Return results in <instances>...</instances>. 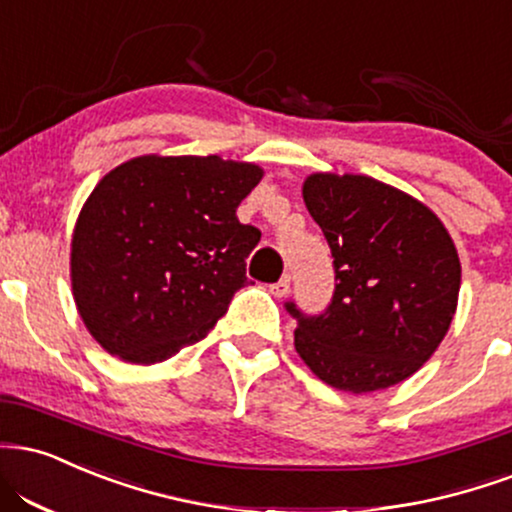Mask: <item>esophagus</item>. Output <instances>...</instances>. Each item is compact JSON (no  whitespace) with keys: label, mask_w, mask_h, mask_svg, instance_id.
Returning a JSON list of instances; mask_svg holds the SVG:
<instances>
[{"label":"esophagus","mask_w":512,"mask_h":512,"mask_svg":"<svg viewBox=\"0 0 512 512\" xmlns=\"http://www.w3.org/2000/svg\"><path fill=\"white\" fill-rule=\"evenodd\" d=\"M288 288H291V274H283L279 281L269 286V291H272L274 298H283L288 293Z\"/></svg>","instance_id":"obj_1"}]
</instances>
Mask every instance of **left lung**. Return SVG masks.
<instances>
[{"instance_id":"8db88e82","label":"left lung","mask_w":512,"mask_h":512,"mask_svg":"<svg viewBox=\"0 0 512 512\" xmlns=\"http://www.w3.org/2000/svg\"><path fill=\"white\" fill-rule=\"evenodd\" d=\"M305 205L334 257L336 288L319 315L298 319L295 350L329 386L389 389L412 377L446 336L460 260L439 217L369 176L312 174Z\"/></svg>"}]
</instances>
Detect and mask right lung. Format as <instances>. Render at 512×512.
<instances>
[{
	"label": "right lung",
	"instance_id": "right-lung-1",
	"mask_svg": "<svg viewBox=\"0 0 512 512\" xmlns=\"http://www.w3.org/2000/svg\"><path fill=\"white\" fill-rule=\"evenodd\" d=\"M260 178L217 155H147L97 183L73 229L71 286L107 353L155 365L214 329L260 243L236 217Z\"/></svg>",
	"mask_w": 512,
	"mask_h": 512
}]
</instances>
